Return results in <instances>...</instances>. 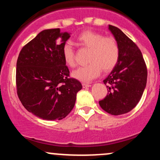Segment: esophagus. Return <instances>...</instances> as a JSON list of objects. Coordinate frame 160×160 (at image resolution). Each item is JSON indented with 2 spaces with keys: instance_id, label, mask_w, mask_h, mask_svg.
<instances>
[{
  "instance_id": "34e87169",
  "label": "esophagus",
  "mask_w": 160,
  "mask_h": 160,
  "mask_svg": "<svg viewBox=\"0 0 160 160\" xmlns=\"http://www.w3.org/2000/svg\"><path fill=\"white\" fill-rule=\"evenodd\" d=\"M82 87L83 88H86V87H89V86H91L90 83H86V82H83V83L82 84Z\"/></svg>"
}]
</instances>
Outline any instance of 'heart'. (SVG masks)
I'll return each mask as SVG.
<instances>
[{
	"mask_svg": "<svg viewBox=\"0 0 160 160\" xmlns=\"http://www.w3.org/2000/svg\"><path fill=\"white\" fill-rule=\"evenodd\" d=\"M78 45L89 49L87 65L73 71L72 76L82 82H89L98 77L101 71L109 72L116 67L120 58V47L113 37H104L98 32L85 31L77 38ZM62 55L65 64L75 66V56L73 47L65 43L62 49Z\"/></svg>",
	"mask_w": 160,
	"mask_h": 160,
	"instance_id": "b5f03b06",
	"label": "heart"
}]
</instances>
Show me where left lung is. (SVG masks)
Here are the masks:
<instances>
[{"instance_id":"left-lung-1","label":"left lung","mask_w":160,"mask_h":160,"mask_svg":"<svg viewBox=\"0 0 160 160\" xmlns=\"http://www.w3.org/2000/svg\"><path fill=\"white\" fill-rule=\"evenodd\" d=\"M108 28L120 47V58L116 67L103 80L108 95L99 101L101 108L112 115L131 111L142 96L146 87L148 70L137 45L118 28Z\"/></svg>"}]
</instances>
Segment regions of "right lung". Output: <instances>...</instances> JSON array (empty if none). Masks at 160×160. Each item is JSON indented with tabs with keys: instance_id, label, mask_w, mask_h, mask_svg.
<instances>
[{
	"instance_id": "right-lung-1",
	"label": "right lung",
	"mask_w": 160,
	"mask_h": 160,
	"mask_svg": "<svg viewBox=\"0 0 160 160\" xmlns=\"http://www.w3.org/2000/svg\"><path fill=\"white\" fill-rule=\"evenodd\" d=\"M70 34L42 31L20 51L16 62L17 95L25 109L40 119L56 120L72 111L80 81L70 78L62 49Z\"/></svg>"
}]
</instances>
